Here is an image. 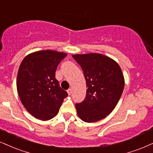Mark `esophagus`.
Segmentation results:
<instances>
[{"mask_svg": "<svg viewBox=\"0 0 153 153\" xmlns=\"http://www.w3.org/2000/svg\"><path fill=\"white\" fill-rule=\"evenodd\" d=\"M67 93H68V95H69V96L71 95V88H69V89L67 90Z\"/></svg>", "mask_w": 153, "mask_h": 153, "instance_id": "34e87169", "label": "esophagus"}]
</instances>
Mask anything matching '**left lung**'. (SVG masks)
Masks as SVG:
<instances>
[{
	"label": "left lung",
	"mask_w": 153,
	"mask_h": 153,
	"mask_svg": "<svg viewBox=\"0 0 153 153\" xmlns=\"http://www.w3.org/2000/svg\"><path fill=\"white\" fill-rule=\"evenodd\" d=\"M82 67L86 82V96L76 103L77 114L83 121L94 123L112 112L121 97L125 84L121 68L109 56L98 53L73 54Z\"/></svg>",
	"instance_id": "1"
}]
</instances>
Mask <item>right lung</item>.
I'll return each mask as SVG.
<instances>
[{"mask_svg": "<svg viewBox=\"0 0 153 153\" xmlns=\"http://www.w3.org/2000/svg\"><path fill=\"white\" fill-rule=\"evenodd\" d=\"M67 54L51 50L27 54L19 67L17 91L25 108L37 119L48 120L59 112L67 91L59 85L55 71Z\"/></svg>", "mask_w": 153, "mask_h": 153, "instance_id": "add662e5", "label": "right lung"}]
</instances>
